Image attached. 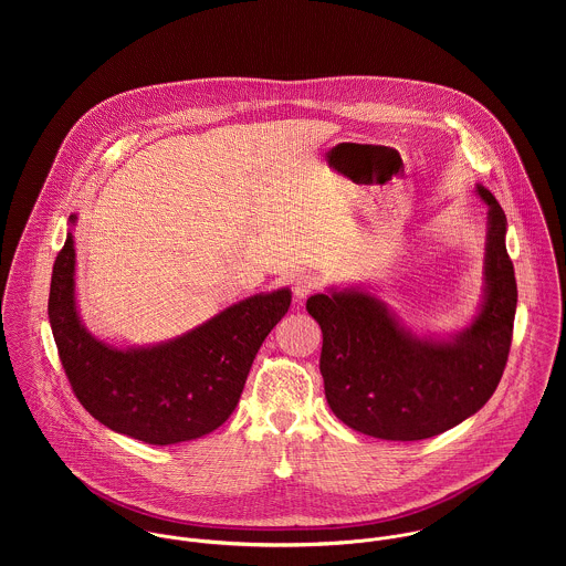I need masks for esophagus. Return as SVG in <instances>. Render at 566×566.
<instances>
[{
  "label": "esophagus",
  "instance_id": "esophagus-1",
  "mask_svg": "<svg viewBox=\"0 0 566 566\" xmlns=\"http://www.w3.org/2000/svg\"><path fill=\"white\" fill-rule=\"evenodd\" d=\"M316 287H318V281H316V276H312V274H301V276H296L294 283H292V292H294V298H296L298 303H303L310 294H314Z\"/></svg>",
  "mask_w": 566,
  "mask_h": 566
}]
</instances>
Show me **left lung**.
Here are the masks:
<instances>
[{
  "label": "left lung",
  "mask_w": 566,
  "mask_h": 566,
  "mask_svg": "<svg viewBox=\"0 0 566 566\" xmlns=\"http://www.w3.org/2000/svg\"><path fill=\"white\" fill-rule=\"evenodd\" d=\"M484 285L473 321L460 331L416 333L373 285H331L307 301L323 328L326 403L350 429L381 440H424L478 413L496 390L516 314L507 220L484 185Z\"/></svg>",
  "instance_id": "1"
}]
</instances>
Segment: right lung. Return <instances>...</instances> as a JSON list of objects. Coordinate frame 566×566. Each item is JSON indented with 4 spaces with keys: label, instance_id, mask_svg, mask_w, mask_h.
Wrapping results in <instances>:
<instances>
[{
    "label": "right lung",
    "instance_id": "obj_1",
    "mask_svg": "<svg viewBox=\"0 0 566 566\" xmlns=\"http://www.w3.org/2000/svg\"><path fill=\"white\" fill-rule=\"evenodd\" d=\"M76 224L74 213L54 261L48 314L82 407L104 427L157 447L216 431L240 403L254 355L287 314L292 290L252 294L165 342L117 346L82 323Z\"/></svg>",
    "mask_w": 566,
    "mask_h": 566
}]
</instances>
